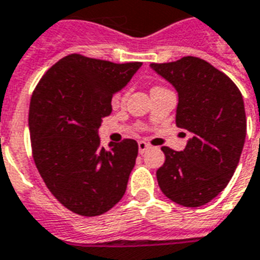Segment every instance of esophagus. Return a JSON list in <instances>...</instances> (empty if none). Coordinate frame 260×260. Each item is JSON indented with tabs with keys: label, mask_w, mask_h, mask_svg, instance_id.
Returning a JSON list of instances; mask_svg holds the SVG:
<instances>
[{
	"label": "esophagus",
	"mask_w": 260,
	"mask_h": 260,
	"mask_svg": "<svg viewBox=\"0 0 260 260\" xmlns=\"http://www.w3.org/2000/svg\"><path fill=\"white\" fill-rule=\"evenodd\" d=\"M138 146H139V152H140V154H144V152L150 148V144H147L146 142H139Z\"/></svg>",
	"instance_id": "obj_1"
}]
</instances>
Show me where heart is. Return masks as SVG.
<instances>
[{"label":"heart","mask_w":260,"mask_h":260,"mask_svg":"<svg viewBox=\"0 0 260 260\" xmlns=\"http://www.w3.org/2000/svg\"><path fill=\"white\" fill-rule=\"evenodd\" d=\"M122 98H124V95H122V94H116L113 98V102L114 104H118V102L122 101Z\"/></svg>","instance_id":"heart-1"}]
</instances>
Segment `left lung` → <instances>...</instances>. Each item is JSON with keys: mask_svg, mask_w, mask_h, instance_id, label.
Instances as JSON below:
<instances>
[{"mask_svg": "<svg viewBox=\"0 0 260 260\" xmlns=\"http://www.w3.org/2000/svg\"><path fill=\"white\" fill-rule=\"evenodd\" d=\"M151 69L178 91L175 124L190 134L181 152L162 147L159 187L175 204L205 205L225 189L239 165L247 132L243 95L230 77L196 56Z\"/></svg>", "mask_w": 260, "mask_h": 260, "instance_id": "1", "label": "left lung"}]
</instances>
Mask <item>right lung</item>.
Masks as SVG:
<instances>
[{
  "instance_id": "1",
  "label": "right lung",
  "mask_w": 260,
  "mask_h": 260,
  "mask_svg": "<svg viewBox=\"0 0 260 260\" xmlns=\"http://www.w3.org/2000/svg\"><path fill=\"white\" fill-rule=\"evenodd\" d=\"M140 66L71 54L35 87L28 116L35 165L55 198L74 213L104 214L125 193L138 143L124 139L105 148L98 128L112 113L113 94Z\"/></svg>"
}]
</instances>
